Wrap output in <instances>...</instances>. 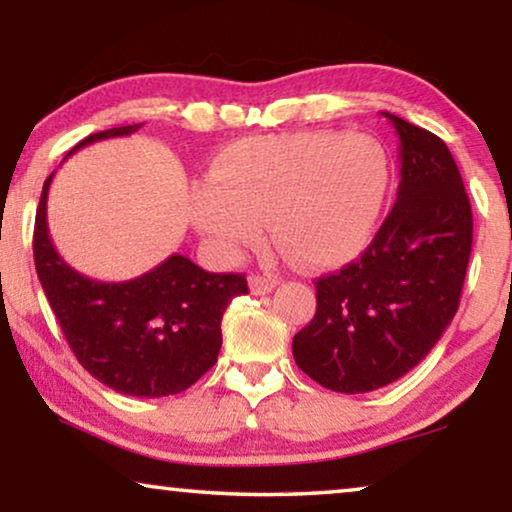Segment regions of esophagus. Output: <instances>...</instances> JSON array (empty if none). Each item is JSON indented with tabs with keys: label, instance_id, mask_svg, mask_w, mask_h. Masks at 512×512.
I'll return each instance as SVG.
<instances>
[{
	"label": "esophagus",
	"instance_id": "1",
	"mask_svg": "<svg viewBox=\"0 0 512 512\" xmlns=\"http://www.w3.org/2000/svg\"><path fill=\"white\" fill-rule=\"evenodd\" d=\"M277 284H279L277 279L270 275H251L249 277V289H251V293H256V296H265V293H270Z\"/></svg>",
	"mask_w": 512,
	"mask_h": 512
}]
</instances>
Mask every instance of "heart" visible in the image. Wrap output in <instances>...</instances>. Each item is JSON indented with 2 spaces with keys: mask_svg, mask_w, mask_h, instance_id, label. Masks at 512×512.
<instances>
[{
  "mask_svg": "<svg viewBox=\"0 0 512 512\" xmlns=\"http://www.w3.org/2000/svg\"><path fill=\"white\" fill-rule=\"evenodd\" d=\"M391 160L370 135L284 132L230 144L193 188L191 219L221 249L261 242L265 221L293 261L335 268L375 240Z\"/></svg>",
  "mask_w": 512,
  "mask_h": 512,
  "instance_id": "heart-1",
  "label": "heart"
}]
</instances>
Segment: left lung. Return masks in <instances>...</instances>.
<instances>
[{"label":"left lung","mask_w":512,"mask_h":512,"mask_svg":"<svg viewBox=\"0 0 512 512\" xmlns=\"http://www.w3.org/2000/svg\"><path fill=\"white\" fill-rule=\"evenodd\" d=\"M401 184L356 263L317 279V314L293 335V359L321 387L366 394L410 373L450 326L473 244L459 167L433 132L389 111Z\"/></svg>","instance_id":"obj_1"}]
</instances>
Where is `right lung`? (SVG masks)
<instances>
[{"mask_svg": "<svg viewBox=\"0 0 512 512\" xmlns=\"http://www.w3.org/2000/svg\"><path fill=\"white\" fill-rule=\"evenodd\" d=\"M139 128L142 123L95 132L67 156ZM53 174L44 181L34 221V265L74 356L118 394L160 398L188 389L216 363L223 312L235 296L249 293L247 279L207 272L181 254L128 282H97L81 275L58 254L48 233L46 202Z\"/></svg>", "mask_w": 512, "mask_h": 512, "instance_id": "right-lung-1", "label": "right lung"}]
</instances>
